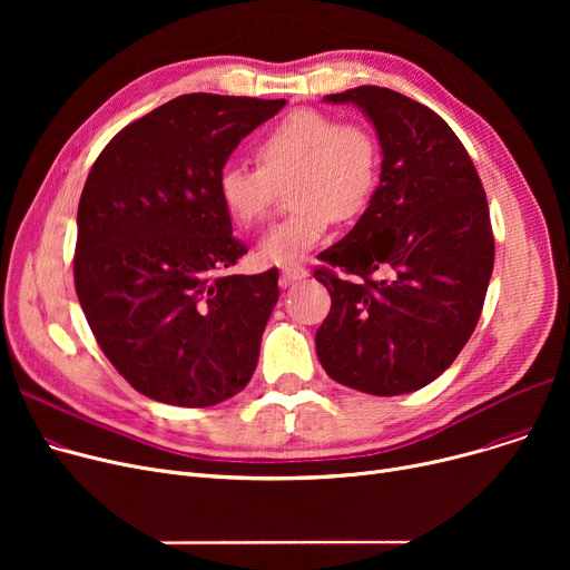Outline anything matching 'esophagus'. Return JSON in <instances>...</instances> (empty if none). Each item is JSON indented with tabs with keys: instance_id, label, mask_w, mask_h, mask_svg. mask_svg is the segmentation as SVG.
I'll use <instances>...</instances> for the list:
<instances>
[{
	"instance_id": "1",
	"label": "esophagus",
	"mask_w": 570,
	"mask_h": 570,
	"mask_svg": "<svg viewBox=\"0 0 570 570\" xmlns=\"http://www.w3.org/2000/svg\"><path fill=\"white\" fill-rule=\"evenodd\" d=\"M307 277V269L303 265H284L282 267V284L288 286L293 282H301Z\"/></svg>"
}]
</instances>
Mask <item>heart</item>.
<instances>
[{
	"mask_svg": "<svg viewBox=\"0 0 570 570\" xmlns=\"http://www.w3.org/2000/svg\"><path fill=\"white\" fill-rule=\"evenodd\" d=\"M258 168L226 164L217 175L224 213L239 228L258 224L288 187L295 207L261 239V258L293 265L318 247L335 222L361 217L381 177V145L361 122L337 115L293 110L256 142Z\"/></svg>",
	"mask_w": 570,
	"mask_h": 570,
	"instance_id": "b5f03b06",
	"label": "heart"
}]
</instances>
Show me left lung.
I'll return each instance as SVG.
<instances>
[{
	"instance_id": "left-lung-1",
	"label": "left lung",
	"mask_w": 570,
	"mask_h": 570,
	"mask_svg": "<svg viewBox=\"0 0 570 570\" xmlns=\"http://www.w3.org/2000/svg\"><path fill=\"white\" fill-rule=\"evenodd\" d=\"M325 101L355 104L381 142V183L314 277L331 293L316 331L327 376L393 397L453 365L481 318L494 267L490 209L455 131L428 106L363 85ZM353 274L342 281L334 269Z\"/></svg>"
}]
</instances>
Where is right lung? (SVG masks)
<instances>
[{
    "mask_svg": "<svg viewBox=\"0 0 570 570\" xmlns=\"http://www.w3.org/2000/svg\"><path fill=\"white\" fill-rule=\"evenodd\" d=\"M284 99L183 95L119 131L78 203L73 282L112 367L149 400L203 409L249 383L277 267L247 254L217 196L233 149Z\"/></svg>",
    "mask_w": 570,
    "mask_h": 570,
    "instance_id": "obj_1",
    "label": "right lung"
}]
</instances>
